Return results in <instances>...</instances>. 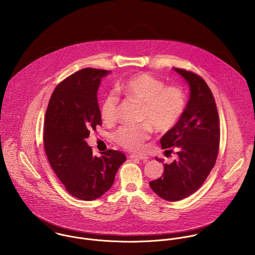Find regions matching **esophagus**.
<instances>
[{
    "mask_svg": "<svg viewBox=\"0 0 255 255\" xmlns=\"http://www.w3.org/2000/svg\"><path fill=\"white\" fill-rule=\"evenodd\" d=\"M129 158H130V159H139V160H143V161H146V160L148 159V157H146V156H143V155H136V154H130V155H129Z\"/></svg>",
    "mask_w": 255,
    "mask_h": 255,
    "instance_id": "34e87169",
    "label": "esophagus"
}]
</instances>
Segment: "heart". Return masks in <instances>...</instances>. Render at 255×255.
<instances>
[{
	"instance_id": "1",
	"label": "heart",
	"mask_w": 255,
	"mask_h": 255,
	"mask_svg": "<svg viewBox=\"0 0 255 255\" xmlns=\"http://www.w3.org/2000/svg\"><path fill=\"white\" fill-rule=\"evenodd\" d=\"M119 94L139 101L142 106L140 125L122 126L114 134L118 144L129 150L139 151L150 137L152 128L156 132L171 130L180 121L186 106L185 95L181 88L166 86L149 73L135 74L117 86ZM119 112V98L111 92L101 103V117L106 123H114Z\"/></svg>"
}]
</instances>
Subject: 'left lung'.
<instances>
[{
    "instance_id": "1",
    "label": "left lung",
    "mask_w": 255,
    "mask_h": 255,
    "mask_svg": "<svg viewBox=\"0 0 255 255\" xmlns=\"http://www.w3.org/2000/svg\"><path fill=\"white\" fill-rule=\"evenodd\" d=\"M174 70L189 85V100L178 124L160 142L165 152L176 150L177 159L164 164L162 177L149 182L152 190L168 201L182 200L203 184L216 163L220 144L218 111L207 83L195 73Z\"/></svg>"
}]
</instances>
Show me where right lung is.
<instances>
[{"instance_id":"add662e5","label":"right lung","mask_w":255,"mask_h":255,"mask_svg":"<svg viewBox=\"0 0 255 255\" xmlns=\"http://www.w3.org/2000/svg\"><path fill=\"white\" fill-rule=\"evenodd\" d=\"M110 73L86 68L70 75L55 88L45 116L48 161L68 192L85 201L106 193L127 160L124 153L112 149L101 157L93 156L86 142L90 130L102 125L97 91Z\"/></svg>"}]
</instances>
